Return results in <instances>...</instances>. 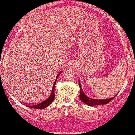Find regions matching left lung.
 Segmentation results:
<instances>
[{
    "instance_id": "left-lung-1",
    "label": "left lung",
    "mask_w": 135,
    "mask_h": 135,
    "mask_svg": "<svg viewBox=\"0 0 135 135\" xmlns=\"http://www.w3.org/2000/svg\"><path fill=\"white\" fill-rule=\"evenodd\" d=\"M79 86H80V100L82 101L83 103H85V104L88 105V106H97V105L108 104V103H109L110 101L112 100V99L116 97L115 95V97H113L112 98H111L107 99H95L90 98L89 97H86V96L84 93V92H83L82 90V88H81L80 86V82H79Z\"/></svg>"
}]
</instances>
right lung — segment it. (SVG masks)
<instances>
[{"instance_id": "obj_1", "label": "right lung", "mask_w": 135, "mask_h": 135, "mask_svg": "<svg viewBox=\"0 0 135 135\" xmlns=\"http://www.w3.org/2000/svg\"><path fill=\"white\" fill-rule=\"evenodd\" d=\"M61 73V72H60V73L58 74V75H57L56 80H55V82L54 83V85H53V87L52 91H51V93L50 94V97L48 98L47 99H45V100H44V101H42V102H41V103H38V104H32V105L27 104V105H26V106L29 107V108H34V109H44V108H47V106H49V105L51 104V102H52V101H53V99H54V98H55V84H56V82L57 79H58V75L60 74Z\"/></svg>"}]
</instances>
